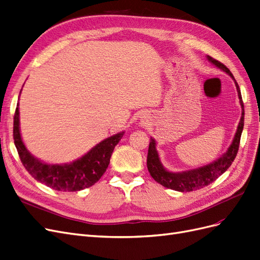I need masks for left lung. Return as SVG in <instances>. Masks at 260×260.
<instances>
[{
  "mask_svg": "<svg viewBox=\"0 0 260 260\" xmlns=\"http://www.w3.org/2000/svg\"><path fill=\"white\" fill-rule=\"evenodd\" d=\"M208 58L214 66H216L217 68L222 70L223 72L228 73L232 78L235 79L234 75H232V73L226 66H223L221 62L212 57H208ZM235 83L237 86L240 104L242 106V116H241L239 127L235 136L234 142H232V144L226 151V154H223L218 160L214 161L213 164L204 166L202 168L193 169V170H190V171L181 172V173H172V172L167 171V170L162 167V165H161L158 153L156 150V142L154 139L150 138L148 154H147V169L151 177H153L157 183L167 188H170V189L177 190V191H182V192L192 191L210 185L214 181H216V178H218L223 172L227 171V169L231 166L232 162H234V160L238 154L241 134H242V130L244 126V105L242 101V95H241L240 87L236 82V79H235Z\"/></svg>",
  "mask_w": 260,
  "mask_h": 260,
  "instance_id": "1",
  "label": "left lung"
}]
</instances>
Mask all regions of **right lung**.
<instances>
[{
    "label": "right lung",
    "instance_id": "right-lung-1",
    "mask_svg": "<svg viewBox=\"0 0 260 260\" xmlns=\"http://www.w3.org/2000/svg\"><path fill=\"white\" fill-rule=\"evenodd\" d=\"M124 132L115 134L96 144L91 150L68 165H48L34 158L21 140L18 104L14 115V142L23 167L37 181L58 191H79L94 185L110 165L115 146Z\"/></svg>",
    "mask_w": 260,
    "mask_h": 260
}]
</instances>
